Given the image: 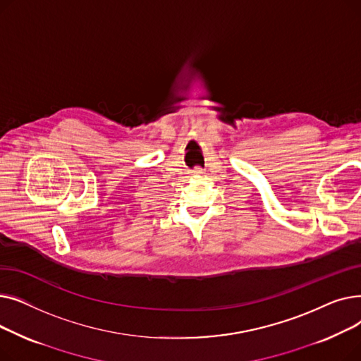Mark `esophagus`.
<instances>
[{"label": "esophagus", "mask_w": 361, "mask_h": 361, "mask_svg": "<svg viewBox=\"0 0 361 361\" xmlns=\"http://www.w3.org/2000/svg\"><path fill=\"white\" fill-rule=\"evenodd\" d=\"M195 174H203V169L202 168H196L195 169Z\"/></svg>", "instance_id": "34e87169"}]
</instances>
